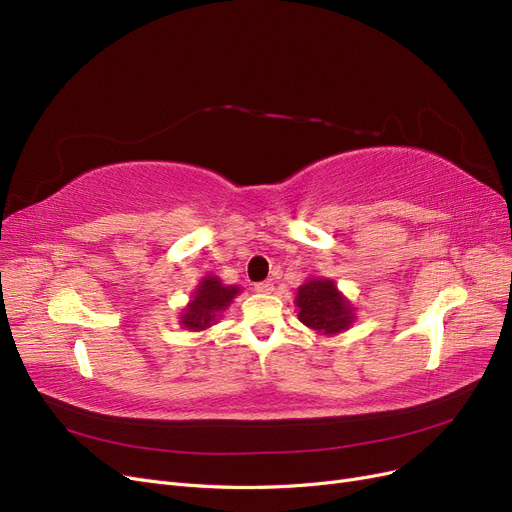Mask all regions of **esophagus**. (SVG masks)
I'll use <instances>...</instances> for the list:
<instances>
[{
  "label": "esophagus",
  "instance_id": "34e87169",
  "mask_svg": "<svg viewBox=\"0 0 512 512\" xmlns=\"http://www.w3.org/2000/svg\"><path fill=\"white\" fill-rule=\"evenodd\" d=\"M255 291H257V293H263V295H268V293H272V291H274V282H272V280L257 282V285H255Z\"/></svg>",
  "mask_w": 512,
  "mask_h": 512
}]
</instances>
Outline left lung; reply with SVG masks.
<instances>
[{"label": "left lung", "instance_id": "1", "mask_svg": "<svg viewBox=\"0 0 512 512\" xmlns=\"http://www.w3.org/2000/svg\"><path fill=\"white\" fill-rule=\"evenodd\" d=\"M295 306L299 308L297 316L301 323L316 333L335 335L354 323V308L329 278H308L297 289Z\"/></svg>", "mask_w": 512, "mask_h": 512}]
</instances>
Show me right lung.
I'll list each match as a JSON object with an SVG mask.
<instances>
[{"label":"right lung","instance_id":"right-lung-1","mask_svg":"<svg viewBox=\"0 0 512 512\" xmlns=\"http://www.w3.org/2000/svg\"><path fill=\"white\" fill-rule=\"evenodd\" d=\"M240 293V287H225L217 276H206L200 280L198 289L192 295L187 308L181 314L179 323L189 331H202L217 323L223 310L232 304Z\"/></svg>","mask_w":512,"mask_h":512}]
</instances>
